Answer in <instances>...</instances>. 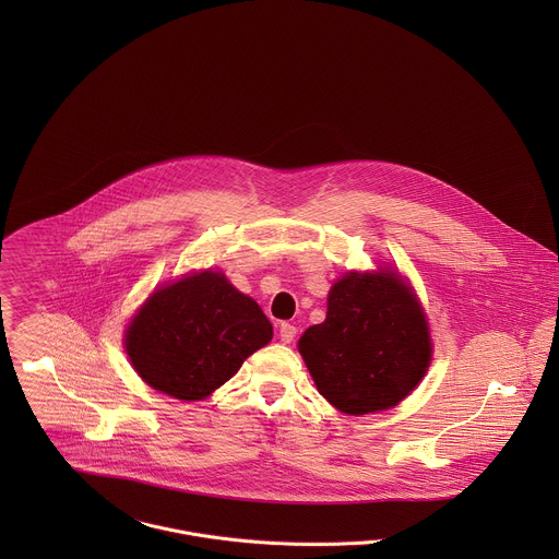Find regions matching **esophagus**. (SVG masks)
<instances>
[{
	"label": "esophagus",
	"mask_w": 559,
	"mask_h": 559,
	"mask_svg": "<svg viewBox=\"0 0 559 559\" xmlns=\"http://www.w3.org/2000/svg\"><path fill=\"white\" fill-rule=\"evenodd\" d=\"M295 335H297V326L295 324H290V322H282L280 324V337H282V342H293L295 340Z\"/></svg>",
	"instance_id": "34e87169"
}]
</instances>
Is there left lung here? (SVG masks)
Listing matches in <instances>:
<instances>
[{"instance_id": "left-lung-1", "label": "left lung", "mask_w": 559, "mask_h": 559, "mask_svg": "<svg viewBox=\"0 0 559 559\" xmlns=\"http://www.w3.org/2000/svg\"><path fill=\"white\" fill-rule=\"evenodd\" d=\"M299 353L335 408L374 413L399 404L426 374L428 324L396 273H348L329 293L324 322L301 335Z\"/></svg>"}]
</instances>
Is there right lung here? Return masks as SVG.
I'll return each mask as SVG.
<instances>
[{"label":"right lung","mask_w":559,"mask_h":559,"mask_svg":"<svg viewBox=\"0 0 559 559\" xmlns=\"http://www.w3.org/2000/svg\"><path fill=\"white\" fill-rule=\"evenodd\" d=\"M273 326L260 306L219 273L189 275L157 290L127 331L138 374L178 400H202L269 344Z\"/></svg>","instance_id":"obj_1"}]
</instances>
